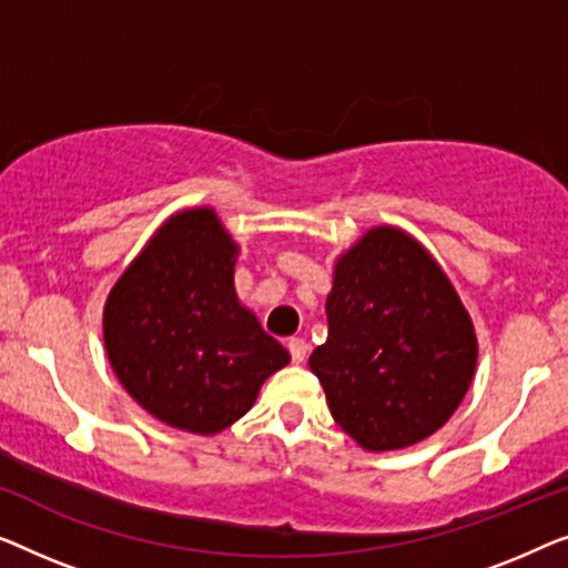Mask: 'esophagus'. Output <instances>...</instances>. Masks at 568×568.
Returning a JSON list of instances; mask_svg holds the SVG:
<instances>
[{"mask_svg": "<svg viewBox=\"0 0 568 568\" xmlns=\"http://www.w3.org/2000/svg\"><path fill=\"white\" fill-rule=\"evenodd\" d=\"M287 353H291V357H293V363H303L306 361V355H308V345L303 339H291L287 342Z\"/></svg>", "mask_w": 568, "mask_h": 568, "instance_id": "1", "label": "esophagus"}]
</instances>
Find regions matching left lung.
<instances>
[{
  "instance_id": "1",
  "label": "left lung",
  "mask_w": 568,
  "mask_h": 568,
  "mask_svg": "<svg viewBox=\"0 0 568 568\" xmlns=\"http://www.w3.org/2000/svg\"><path fill=\"white\" fill-rule=\"evenodd\" d=\"M329 337L308 357L332 417L365 450L437 433L474 381L468 311L417 239L375 226L337 260Z\"/></svg>"
}]
</instances>
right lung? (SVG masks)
Returning <instances> with one entry per match:
<instances>
[{"instance_id": "obj_1", "label": "right lung", "mask_w": 568, "mask_h": 568, "mask_svg": "<svg viewBox=\"0 0 568 568\" xmlns=\"http://www.w3.org/2000/svg\"><path fill=\"white\" fill-rule=\"evenodd\" d=\"M239 246L213 207L174 213L108 295V361L164 425L215 435L252 409L291 363L234 291Z\"/></svg>"}]
</instances>
